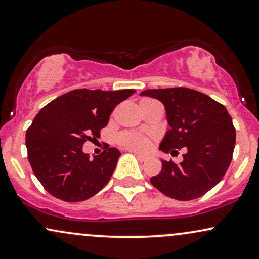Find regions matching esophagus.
<instances>
[{"instance_id": "obj_1", "label": "esophagus", "mask_w": 259, "mask_h": 259, "mask_svg": "<svg viewBox=\"0 0 259 259\" xmlns=\"http://www.w3.org/2000/svg\"><path fill=\"white\" fill-rule=\"evenodd\" d=\"M131 152H133L139 161H146V159L149 158V155H146V154H140V152H136V151H131Z\"/></svg>"}]
</instances>
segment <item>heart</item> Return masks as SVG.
Listing matches in <instances>:
<instances>
[{
	"label": "heart",
	"mask_w": 259,
	"mask_h": 259,
	"mask_svg": "<svg viewBox=\"0 0 259 259\" xmlns=\"http://www.w3.org/2000/svg\"><path fill=\"white\" fill-rule=\"evenodd\" d=\"M119 143L127 149L144 151V150L149 149L150 144H151V139L138 132H123L119 136Z\"/></svg>",
	"instance_id": "1"
}]
</instances>
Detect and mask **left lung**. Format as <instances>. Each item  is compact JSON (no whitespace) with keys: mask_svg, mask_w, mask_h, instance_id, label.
Segmentation results:
<instances>
[{"mask_svg":"<svg viewBox=\"0 0 259 259\" xmlns=\"http://www.w3.org/2000/svg\"><path fill=\"white\" fill-rule=\"evenodd\" d=\"M140 96L161 101L169 130L158 146L173 156L185 148L184 161H162V170L150 179L167 197L191 200L215 187L231 164L235 146V128L231 115L221 103L187 88L152 89Z\"/></svg>","mask_w":259,"mask_h":259,"instance_id":"8db88e82","label":"left lung"}]
</instances>
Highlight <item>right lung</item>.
<instances>
[{
  "mask_svg": "<svg viewBox=\"0 0 259 259\" xmlns=\"http://www.w3.org/2000/svg\"><path fill=\"white\" fill-rule=\"evenodd\" d=\"M135 92L79 89L41 108L26 132L27 158L52 196L65 202H82L107 185L120 151L109 148L91 159L82 145L100 137L114 108Z\"/></svg>",
  "mask_w": 259,
  "mask_h": 259,
  "instance_id": "1",
  "label": "right lung"
}]
</instances>
